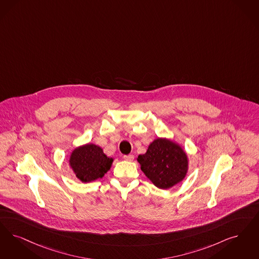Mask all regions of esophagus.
<instances>
[{
	"label": "esophagus",
	"mask_w": 259,
	"mask_h": 259,
	"mask_svg": "<svg viewBox=\"0 0 259 259\" xmlns=\"http://www.w3.org/2000/svg\"><path fill=\"white\" fill-rule=\"evenodd\" d=\"M134 155H132V154L123 156V159H124L125 161H129V162H132L134 160Z\"/></svg>",
	"instance_id": "obj_1"
}]
</instances>
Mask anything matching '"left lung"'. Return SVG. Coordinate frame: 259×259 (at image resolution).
<instances>
[{
    "label": "left lung",
    "mask_w": 259,
    "mask_h": 259,
    "mask_svg": "<svg viewBox=\"0 0 259 259\" xmlns=\"http://www.w3.org/2000/svg\"><path fill=\"white\" fill-rule=\"evenodd\" d=\"M137 161L145 176L159 189L167 190L187 176L189 159L183 147L167 138H157Z\"/></svg>",
    "instance_id": "8db88e82"
}]
</instances>
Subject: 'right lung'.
<instances>
[{"instance_id": "1", "label": "right lung", "mask_w": 259, "mask_h": 259, "mask_svg": "<svg viewBox=\"0 0 259 259\" xmlns=\"http://www.w3.org/2000/svg\"><path fill=\"white\" fill-rule=\"evenodd\" d=\"M113 162L114 158L106 155L99 145L90 143L74 148L68 160L74 175L83 183L102 178Z\"/></svg>"}]
</instances>
